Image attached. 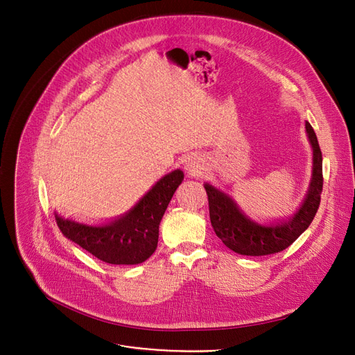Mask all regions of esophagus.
<instances>
[{"label": "esophagus", "instance_id": "obj_1", "mask_svg": "<svg viewBox=\"0 0 355 355\" xmlns=\"http://www.w3.org/2000/svg\"><path fill=\"white\" fill-rule=\"evenodd\" d=\"M184 170L190 175H196L201 171V164L196 157H187L184 159Z\"/></svg>", "mask_w": 355, "mask_h": 355}]
</instances>
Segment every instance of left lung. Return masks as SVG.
I'll return each mask as SVG.
<instances>
[{
  "label": "left lung",
  "mask_w": 355,
  "mask_h": 355,
  "mask_svg": "<svg viewBox=\"0 0 355 355\" xmlns=\"http://www.w3.org/2000/svg\"><path fill=\"white\" fill-rule=\"evenodd\" d=\"M305 129L312 146V175L306 196L293 216L260 225L241 211L229 194L209 182L204 184L209 196L211 226L217 237L233 252L246 256L277 253L291 246L309 227L320 207L324 180L318 139L309 122L305 123Z\"/></svg>",
  "instance_id": "obj_1"
}]
</instances>
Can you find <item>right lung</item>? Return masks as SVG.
Masks as SVG:
<instances>
[{
	"mask_svg": "<svg viewBox=\"0 0 355 355\" xmlns=\"http://www.w3.org/2000/svg\"><path fill=\"white\" fill-rule=\"evenodd\" d=\"M182 180L181 170L164 175L132 209L105 225H86L58 213L55 221L67 239L103 262L138 265L155 252L161 218Z\"/></svg>",
	"mask_w": 355,
	"mask_h": 355,
	"instance_id": "add662e5",
	"label": "right lung"
}]
</instances>
